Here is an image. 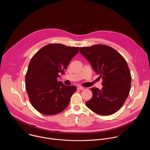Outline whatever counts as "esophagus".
<instances>
[{"instance_id":"1","label":"esophagus","mask_w":150,"mask_h":150,"mask_svg":"<svg viewBox=\"0 0 150 150\" xmlns=\"http://www.w3.org/2000/svg\"><path fill=\"white\" fill-rule=\"evenodd\" d=\"M77 89H78V90H84V88L82 87L79 86V87H78Z\"/></svg>"}]
</instances>
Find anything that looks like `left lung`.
<instances>
[{"label": "left lung", "mask_w": 150, "mask_h": 150, "mask_svg": "<svg viewBox=\"0 0 150 150\" xmlns=\"http://www.w3.org/2000/svg\"><path fill=\"white\" fill-rule=\"evenodd\" d=\"M79 52L103 80L102 89L91 88L93 97L86 102L87 108L102 116L116 113L131 90V75L125 59L116 50L105 45L80 47Z\"/></svg>", "instance_id": "left-lung-1"}]
</instances>
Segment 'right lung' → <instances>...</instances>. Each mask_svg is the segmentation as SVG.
Segmentation results:
<instances>
[{
    "label": "right lung",
    "mask_w": 150,
    "mask_h": 150,
    "mask_svg": "<svg viewBox=\"0 0 150 150\" xmlns=\"http://www.w3.org/2000/svg\"><path fill=\"white\" fill-rule=\"evenodd\" d=\"M78 52V47L49 44L31 59L25 75V87L32 105L40 113L56 115L69 105L76 87L57 80Z\"/></svg>",
    "instance_id": "obj_1"
}]
</instances>
